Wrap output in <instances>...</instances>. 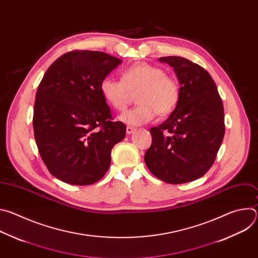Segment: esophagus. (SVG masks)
<instances>
[{
	"mask_svg": "<svg viewBox=\"0 0 258 258\" xmlns=\"http://www.w3.org/2000/svg\"><path fill=\"white\" fill-rule=\"evenodd\" d=\"M137 131V128L136 127H134V126H126V134L127 135H131V134H133V133H135Z\"/></svg>",
	"mask_w": 258,
	"mask_h": 258,
	"instance_id": "34e87169",
	"label": "esophagus"
}]
</instances>
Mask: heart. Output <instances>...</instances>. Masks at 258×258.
<instances>
[{"label": "heart", "instance_id": "obj_1", "mask_svg": "<svg viewBox=\"0 0 258 258\" xmlns=\"http://www.w3.org/2000/svg\"><path fill=\"white\" fill-rule=\"evenodd\" d=\"M100 91L107 104L117 111H124L138 93L137 100L141 104L119 116L121 121L131 125L144 124L157 114L165 116L171 113L179 100L177 82L166 76L160 67L146 62L127 67L121 81L104 78Z\"/></svg>", "mask_w": 258, "mask_h": 258}]
</instances>
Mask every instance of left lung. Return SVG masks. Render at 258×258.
Segmentation results:
<instances>
[{
  "instance_id": "1",
  "label": "left lung",
  "mask_w": 258,
  "mask_h": 258,
  "mask_svg": "<svg viewBox=\"0 0 258 258\" xmlns=\"http://www.w3.org/2000/svg\"><path fill=\"white\" fill-rule=\"evenodd\" d=\"M159 61L173 67L179 100L169 117L150 130L152 144L144 159L157 178L176 185L203 176L212 166L225 136L224 105L203 67L178 56Z\"/></svg>"
}]
</instances>
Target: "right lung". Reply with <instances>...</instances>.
I'll use <instances>...</instances> for the list:
<instances>
[{"mask_svg": "<svg viewBox=\"0 0 258 258\" xmlns=\"http://www.w3.org/2000/svg\"><path fill=\"white\" fill-rule=\"evenodd\" d=\"M121 60L99 51L65 53L36 91L33 132L40 155L56 178L76 186L101 179L126 126L113 121L100 84Z\"/></svg>", "mask_w": 258, "mask_h": 258, "instance_id": "add662e5", "label": "right lung"}]
</instances>
